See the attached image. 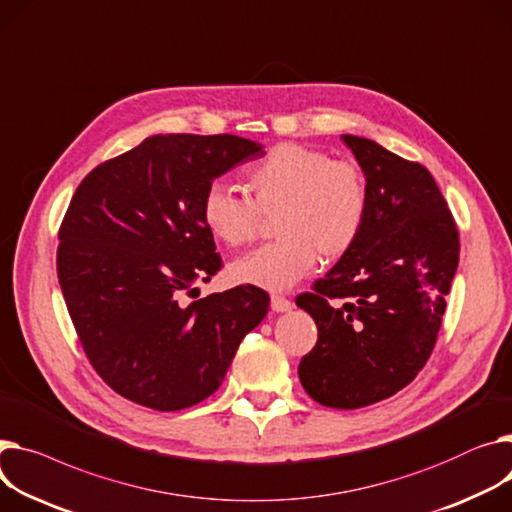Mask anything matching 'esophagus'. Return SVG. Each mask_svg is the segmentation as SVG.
<instances>
[{
  "instance_id": "34e87169",
  "label": "esophagus",
  "mask_w": 512,
  "mask_h": 512,
  "mask_svg": "<svg viewBox=\"0 0 512 512\" xmlns=\"http://www.w3.org/2000/svg\"><path fill=\"white\" fill-rule=\"evenodd\" d=\"M271 309H274L276 313H286V311L292 309V302L286 296L274 294V296H271Z\"/></svg>"
}]
</instances>
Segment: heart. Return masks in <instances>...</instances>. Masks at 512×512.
<instances>
[{
	"label": "heart",
	"mask_w": 512,
	"mask_h": 512,
	"mask_svg": "<svg viewBox=\"0 0 512 512\" xmlns=\"http://www.w3.org/2000/svg\"><path fill=\"white\" fill-rule=\"evenodd\" d=\"M241 195L224 183L208 187L201 218L232 249L251 245L261 216H278V243L265 245L230 267L234 282L265 290H288L325 261L346 257L364 230L368 187L352 160H331L327 152L298 144L269 150L247 173Z\"/></svg>",
	"instance_id": "b5f03b06"
}]
</instances>
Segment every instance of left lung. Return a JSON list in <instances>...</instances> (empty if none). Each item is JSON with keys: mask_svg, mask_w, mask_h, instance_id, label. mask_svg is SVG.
Instances as JSON below:
<instances>
[{"mask_svg": "<svg viewBox=\"0 0 512 512\" xmlns=\"http://www.w3.org/2000/svg\"><path fill=\"white\" fill-rule=\"evenodd\" d=\"M368 187L354 249L296 298L319 329L298 377L315 401L356 410L410 385L436 344L459 232L432 175L377 142L342 135Z\"/></svg>", "mask_w": 512, "mask_h": 512, "instance_id": "8db88e82", "label": "left lung"}]
</instances>
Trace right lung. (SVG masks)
<instances>
[{"label": "right lung", "mask_w": 512, "mask_h": 512, "mask_svg": "<svg viewBox=\"0 0 512 512\" xmlns=\"http://www.w3.org/2000/svg\"><path fill=\"white\" fill-rule=\"evenodd\" d=\"M263 154L230 133L152 135L78 185L59 228L57 278L90 364L121 397L158 412L203 401L267 315V292L251 284L179 302L222 267L203 195Z\"/></svg>", "instance_id": "1"}]
</instances>
